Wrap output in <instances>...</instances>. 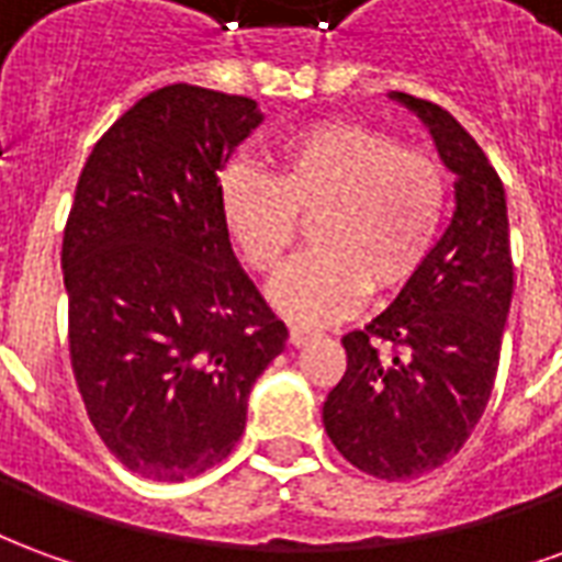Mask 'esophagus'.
Returning a JSON list of instances; mask_svg holds the SVG:
<instances>
[{
  "label": "esophagus",
  "instance_id": "1",
  "mask_svg": "<svg viewBox=\"0 0 562 562\" xmlns=\"http://www.w3.org/2000/svg\"><path fill=\"white\" fill-rule=\"evenodd\" d=\"M313 337H316V330L304 328V325H292V328H289V342H292L294 349L306 346V342L313 340Z\"/></svg>",
  "mask_w": 562,
  "mask_h": 562
}]
</instances>
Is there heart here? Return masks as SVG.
<instances>
[{
  "label": "heart",
  "mask_w": 562,
  "mask_h": 562,
  "mask_svg": "<svg viewBox=\"0 0 562 562\" xmlns=\"http://www.w3.org/2000/svg\"><path fill=\"white\" fill-rule=\"evenodd\" d=\"M225 232L256 273L285 265L301 222L313 252L270 289L282 316L325 325L373 289L401 292L434 256L448 213L442 161L361 123H316L282 140L273 177L237 165L222 177Z\"/></svg>",
  "instance_id": "heart-1"
}]
</instances>
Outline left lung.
Returning a JSON list of instances; mask_svg holds the SVG:
<instances>
[{"instance_id": "1", "label": "left lung", "mask_w": 562, "mask_h": 562, "mask_svg": "<svg viewBox=\"0 0 562 562\" xmlns=\"http://www.w3.org/2000/svg\"><path fill=\"white\" fill-rule=\"evenodd\" d=\"M389 99L422 120L454 173V216L422 273L389 310L342 337L346 373L328 394L322 422L352 467L406 482L458 454L482 418L515 273L506 189L482 147L439 104L406 92Z\"/></svg>"}]
</instances>
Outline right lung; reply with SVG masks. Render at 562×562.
<instances>
[{
  "label": "right lung",
  "instance_id": "1",
  "mask_svg": "<svg viewBox=\"0 0 562 562\" xmlns=\"http://www.w3.org/2000/svg\"><path fill=\"white\" fill-rule=\"evenodd\" d=\"M265 120L171 83L108 128L63 237L68 346L95 434L123 467L183 482L232 454L289 330L234 256L220 171Z\"/></svg>",
  "mask_w": 562,
  "mask_h": 562
}]
</instances>
